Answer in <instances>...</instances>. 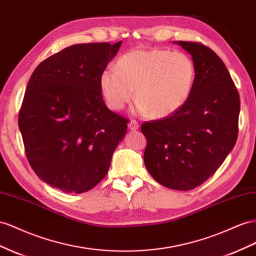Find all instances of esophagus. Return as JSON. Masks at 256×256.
Returning <instances> with one entry per match:
<instances>
[{
    "label": "esophagus",
    "instance_id": "esophagus-1",
    "mask_svg": "<svg viewBox=\"0 0 256 256\" xmlns=\"http://www.w3.org/2000/svg\"><path fill=\"white\" fill-rule=\"evenodd\" d=\"M128 128H129L130 130H132V131L138 130V129H139V124H138L136 120H130L129 124H128Z\"/></svg>",
    "mask_w": 256,
    "mask_h": 256
}]
</instances>
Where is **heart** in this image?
<instances>
[{"label":"heart","instance_id":"heart-1","mask_svg":"<svg viewBox=\"0 0 256 256\" xmlns=\"http://www.w3.org/2000/svg\"><path fill=\"white\" fill-rule=\"evenodd\" d=\"M190 54L162 48H136L100 74V88L110 108L118 111L136 96L138 110L167 117L188 100L196 82ZM137 92H135V88Z\"/></svg>","mask_w":256,"mask_h":256}]
</instances>
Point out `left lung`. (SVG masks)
<instances>
[{
    "label": "left lung",
    "mask_w": 256,
    "mask_h": 256,
    "mask_svg": "<svg viewBox=\"0 0 256 256\" xmlns=\"http://www.w3.org/2000/svg\"><path fill=\"white\" fill-rule=\"evenodd\" d=\"M192 54L196 82L176 112L142 124L144 164L155 181L176 190H194L220 167L238 138L239 92L224 62L197 42H176Z\"/></svg>",
    "instance_id": "8db88e82"
}]
</instances>
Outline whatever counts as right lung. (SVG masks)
Returning <instances> with one entry per match:
<instances>
[{"mask_svg": "<svg viewBox=\"0 0 256 256\" xmlns=\"http://www.w3.org/2000/svg\"><path fill=\"white\" fill-rule=\"evenodd\" d=\"M120 45L66 47L31 75L18 125L30 166L52 188L80 194L108 174L128 120L106 108L99 78Z\"/></svg>", "mask_w": 256, "mask_h": 256, "instance_id": "right-lung-1", "label": "right lung"}]
</instances>
